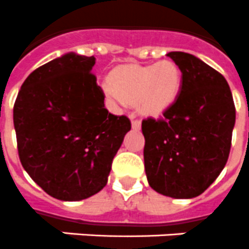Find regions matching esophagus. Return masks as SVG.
I'll use <instances>...</instances> for the list:
<instances>
[{"label": "esophagus", "mask_w": 249, "mask_h": 249, "mask_svg": "<svg viewBox=\"0 0 249 249\" xmlns=\"http://www.w3.org/2000/svg\"><path fill=\"white\" fill-rule=\"evenodd\" d=\"M131 126H133V129H135V130H139L141 129V120H138V119H135L134 115H131Z\"/></svg>", "instance_id": "esophagus-1"}]
</instances>
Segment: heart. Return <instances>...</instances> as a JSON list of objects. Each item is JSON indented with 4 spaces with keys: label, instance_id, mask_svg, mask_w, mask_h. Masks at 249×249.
<instances>
[{
    "label": "heart",
    "instance_id": "b5f03b06",
    "mask_svg": "<svg viewBox=\"0 0 249 249\" xmlns=\"http://www.w3.org/2000/svg\"><path fill=\"white\" fill-rule=\"evenodd\" d=\"M182 89V73L170 60L149 66L125 64L110 74V85L102 86L106 99L115 106L137 102L144 115L157 116L172 107Z\"/></svg>",
    "mask_w": 249,
    "mask_h": 249
}]
</instances>
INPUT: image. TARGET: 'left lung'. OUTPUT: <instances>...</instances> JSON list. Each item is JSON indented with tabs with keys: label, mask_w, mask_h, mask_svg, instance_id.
I'll return each mask as SVG.
<instances>
[{
	"label": "left lung",
	"mask_w": 249,
	"mask_h": 249,
	"mask_svg": "<svg viewBox=\"0 0 249 249\" xmlns=\"http://www.w3.org/2000/svg\"><path fill=\"white\" fill-rule=\"evenodd\" d=\"M182 73V89L163 118L142 121L144 167L154 191L173 199L201 195L227 163L235 106L223 74L183 52L167 54Z\"/></svg>",
	"instance_id": "left-lung-1"
}]
</instances>
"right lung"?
Here are the masks:
<instances>
[{
  "label": "right lung",
  "instance_id": "1",
  "mask_svg": "<svg viewBox=\"0 0 249 249\" xmlns=\"http://www.w3.org/2000/svg\"><path fill=\"white\" fill-rule=\"evenodd\" d=\"M95 57L68 53L39 67L14 105L18 157L48 195L79 201L107 183L115 154L131 129L105 108Z\"/></svg>",
  "mask_w": 249,
  "mask_h": 249
}]
</instances>
